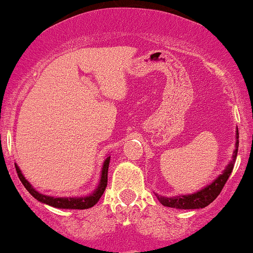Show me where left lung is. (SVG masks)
Here are the masks:
<instances>
[{
	"label": "left lung",
	"mask_w": 253,
	"mask_h": 253,
	"mask_svg": "<svg viewBox=\"0 0 253 253\" xmlns=\"http://www.w3.org/2000/svg\"><path fill=\"white\" fill-rule=\"evenodd\" d=\"M237 150H239V130H236V147H235L234 155H232V161L227 165L226 169L222 172V174H220L211 184L207 186L204 189H202V191L197 192L194 194H189V196H178L173 197V198H166V197H160L156 194L160 203L165 207L176 209L206 208L207 206H209L219 196L220 192L224 188L225 183H226L227 178L230 177L232 169H234L235 160H236L237 156Z\"/></svg>",
	"instance_id": "left-lung-1"
}]
</instances>
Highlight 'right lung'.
Segmentation results:
<instances>
[{
	"label": "right lung",
	"mask_w": 253,
	"mask_h": 253,
	"mask_svg": "<svg viewBox=\"0 0 253 253\" xmlns=\"http://www.w3.org/2000/svg\"><path fill=\"white\" fill-rule=\"evenodd\" d=\"M109 160L111 157H107L106 161L103 164V169H102V177L101 182H99L98 187H97L96 191L92 194H89L88 197H81V198H55V197H47L44 194L39 193L36 189L32 187V184L24 178V176L22 174L19 167L16 165V171L18 174L19 179L23 183V186L26 187L27 191L37 199V201L42 202V203L47 204V206H51L54 208H61V209H88L91 207H93L97 202L99 201V198L103 194L104 189L107 187V182H108V166H109Z\"/></svg>",
	"instance_id": "right-lung-1"
}]
</instances>
